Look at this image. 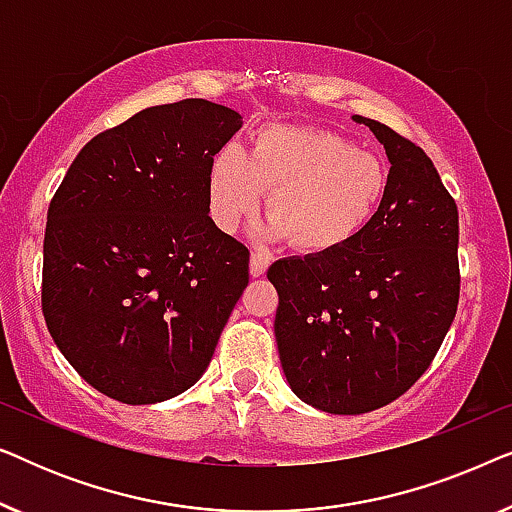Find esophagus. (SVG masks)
Returning <instances> with one entry per match:
<instances>
[{
    "label": "esophagus",
    "mask_w": 512,
    "mask_h": 512,
    "mask_svg": "<svg viewBox=\"0 0 512 512\" xmlns=\"http://www.w3.org/2000/svg\"><path fill=\"white\" fill-rule=\"evenodd\" d=\"M272 263V256L265 254V251H251V263H249V272L251 277H261L268 265Z\"/></svg>",
    "instance_id": "obj_1"
}]
</instances>
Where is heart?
<instances>
[{
    "instance_id": "1",
    "label": "heart",
    "mask_w": 512,
    "mask_h": 512,
    "mask_svg": "<svg viewBox=\"0 0 512 512\" xmlns=\"http://www.w3.org/2000/svg\"><path fill=\"white\" fill-rule=\"evenodd\" d=\"M387 184V163L338 132L265 125L251 137L247 156L233 146L214 153L207 200L216 226L230 233L256 212L263 191H270L272 233H284L305 254H324L368 228Z\"/></svg>"
}]
</instances>
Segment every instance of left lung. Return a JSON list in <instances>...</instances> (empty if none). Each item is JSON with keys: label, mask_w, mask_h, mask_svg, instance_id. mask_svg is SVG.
Masks as SVG:
<instances>
[{"label": "left lung", "mask_w": 512, "mask_h": 512, "mask_svg": "<svg viewBox=\"0 0 512 512\" xmlns=\"http://www.w3.org/2000/svg\"><path fill=\"white\" fill-rule=\"evenodd\" d=\"M389 158L375 219L345 247L282 258L275 338L286 382L331 415H361L403 396L443 345L459 305V212L431 158L373 118Z\"/></svg>", "instance_id": "8db88e82"}]
</instances>
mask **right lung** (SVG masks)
Instances as JSON below:
<instances>
[{"label": "right lung", "mask_w": 512, "mask_h": 512, "mask_svg": "<svg viewBox=\"0 0 512 512\" xmlns=\"http://www.w3.org/2000/svg\"><path fill=\"white\" fill-rule=\"evenodd\" d=\"M237 111L181 100L79 151L48 207L41 310L62 356L104 396L149 405L205 373L249 284V249L209 216L214 153Z\"/></svg>", "instance_id": "right-lung-1"}]
</instances>
